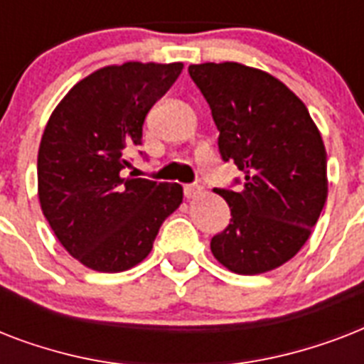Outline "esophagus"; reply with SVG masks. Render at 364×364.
<instances>
[{
	"label": "esophagus",
	"mask_w": 364,
	"mask_h": 364,
	"mask_svg": "<svg viewBox=\"0 0 364 364\" xmlns=\"http://www.w3.org/2000/svg\"><path fill=\"white\" fill-rule=\"evenodd\" d=\"M183 193H185V196H187L188 200L198 198L200 194H202V187H200V185H185V187H183Z\"/></svg>",
	"instance_id": "esophagus-1"
}]
</instances>
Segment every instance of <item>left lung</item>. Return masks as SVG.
Instances as JSON below:
<instances>
[{"instance_id":"left-lung-1","label":"left lung","mask_w":364,"mask_h":364,"mask_svg":"<svg viewBox=\"0 0 364 364\" xmlns=\"http://www.w3.org/2000/svg\"><path fill=\"white\" fill-rule=\"evenodd\" d=\"M188 73L210 104L223 160L243 171L238 191L215 188L232 219L211 253L243 276L274 270L310 238L327 200L321 134L302 100L266 71L208 62Z\"/></svg>"}]
</instances>
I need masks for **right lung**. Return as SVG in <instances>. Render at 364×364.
Here are the masks:
<instances>
[{
    "label": "right lung",
    "mask_w": 364,
    "mask_h": 364,
    "mask_svg": "<svg viewBox=\"0 0 364 364\" xmlns=\"http://www.w3.org/2000/svg\"><path fill=\"white\" fill-rule=\"evenodd\" d=\"M181 70V62L102 68L65 94L45 126L39 204L58 242L87 268L115 274L139 264L183 202L177 183L124 177L149 109Z\"/></svg>",
    "instance_id": "right-lung-1"
}]
</instances>
